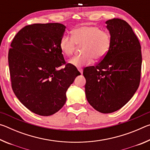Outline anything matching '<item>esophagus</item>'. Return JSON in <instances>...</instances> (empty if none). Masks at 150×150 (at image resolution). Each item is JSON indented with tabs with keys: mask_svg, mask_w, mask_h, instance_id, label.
Instances as JSON below:
<instances>
[{
	"mask_svg": "<svg viewBox=\"0 0 150 150\" xmlns=\"http://www.w3.org/2000/svg\"><path fill=\"white\" fill-rule=\"evenodd\" d=\"M78 70H79V71L80 72L81 74H83V69H82V68H79V69H78Z\"/></svg>",
	"mask_w": 150,
	"mask_h": 150,
	"instance_id": "esophagus-1",
	"label": "esophagus"
}]
</instances>
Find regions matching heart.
<instances>
[{"label":"heart","mask_w":150,"mask_h":150,"mask_svg":"<svg viewBox=\"0 0 150 150\" xmlns=\"http://www.w3.org/2000/svg\"><path fill=\"white\" fill-rule=\"evenodd\" d=\"M71 38L63 35L59 42L61 52L65 56L73 54L76 45H81L83 55H77L69 60V63L77 68L90 65L95 59H103L111 47L110 34L99 28L92 26H81L71 31Z\"/></svg>","instance_id":"b5f03b06"}]
</instances>
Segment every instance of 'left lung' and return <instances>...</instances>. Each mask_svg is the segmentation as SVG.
<instances>
[{
	"label": "left lung",
	"instance_id": "left-lung-1",
	"mask_svg": "<svg viewBox=\"0 0 150 150\" xmlns=\"http://www.w3.org/2000/svg\"><path fill=\"white\" fill-rule=\"evenodd\" d=\"M111 38L110 49L96 66L83 70L85 95L88 103L107 114L120 109L138 89L142 67L141 45L126 21L106 22Z\"/></svg>",
	"mask_w": 150,
	"mask_h": 150
}]
</instances>
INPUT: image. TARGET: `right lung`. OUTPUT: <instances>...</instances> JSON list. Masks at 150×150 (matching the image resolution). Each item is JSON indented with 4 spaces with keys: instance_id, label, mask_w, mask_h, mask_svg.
I'll use <instances>...</instances> for the list:
<instances>
[{
    "instance_id": "add662e5",
    "label": "right lung",
    "mask_w": 150,
    "mask_h": 150,
    "mask_svg": "<svg viewBox=\"0 0 150 150\" xmlns=\"http://www.w3.org/2000/svg\"><path fill=\"white\" fill-rule=\"evenodd\" d=\"M66 27L59 23L34 24L15 35L8 52L12 87L22 105L40 116L57 112L66 102V92L81 73L65 64L59 42Z\"/></svg>"
}]
</instances>
